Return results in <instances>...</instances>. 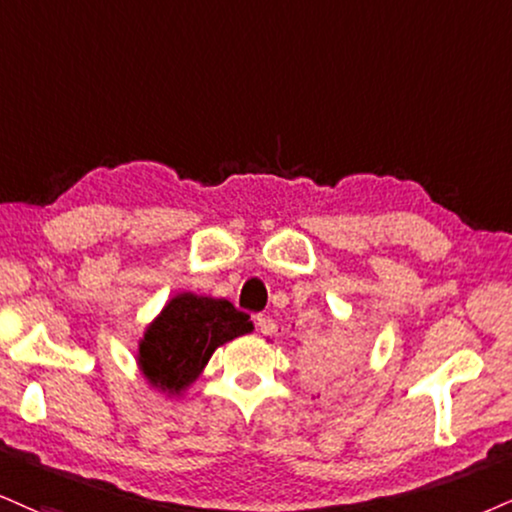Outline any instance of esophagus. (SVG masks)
I'll list each match as a JSON object with an SVG mask.
<instances>
[{"instance_id":"obj_1","label":"esophagus","mask_w":512,"mask_h":512,"mask_svg":"<svg viewBox=\"0 0 512 512\" xmlns=\"http://www.w3.org/2000/svg\"><path fill=\"white\" fill-rule=\"evenodd\" d=\"M256 327H258V332L261 334H275V330H277V323L273 318H270V315H256Z\"/></svg>"}]
</instances>
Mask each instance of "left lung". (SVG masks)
I'll return each mask as SVG.
<instances>
[{"label":"left lung","instance_id":"1","mask_svg":"<svg viewBox=\"0 0 512 512\" xmlns=\"http://www.w3.org/2000/svg\"><path fill=\"white\" fill-rule=\"evenodd\" d=\"M358 358H361V342L358 339L318 334L306 346L304 365L313 375L339 377L356 368Z\"/></svg>","mask_w":512,"mask_h":512}]
</instances>
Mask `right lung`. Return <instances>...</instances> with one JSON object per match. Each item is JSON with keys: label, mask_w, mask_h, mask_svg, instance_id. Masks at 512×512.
<instances>
[{"label": "right lung", "mask_w": 512, "mask_h": 512, "mask_svg": "<svg viewBox=\"0 0 512 512\" xmlns=\"http://www.w3.org/2000/svg\"><path fill=\"white\" fill-rule=\"evenodd\" d=\"M251 330L249 315L227 299L178 294L144 332L137 363L151 387L180 394L201 375L218 346Z\"/></svg>", "instance_id": "1"}]
</instances>
